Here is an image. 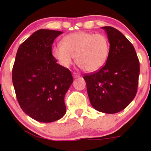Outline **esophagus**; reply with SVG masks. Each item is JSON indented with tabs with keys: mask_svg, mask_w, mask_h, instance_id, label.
Listing matches in <instances>:
<instances>
[{
	"mask_svg": "<svg viewBox=\"0 0 151 151\" xmlns=\"http://www.w3.org/2000/svg\"><path fill=\"white\" fill-rule=\"evenodd\" d=\"M72 76H73V77L74 78V79H75V78H77V77H80V75H79V74L76 73V72H73V73H72Z\"/></svg>",
	"mask_w": 151,
	"mask_h": 151,
	"instance_id": "esophagus-1",
	"label": "esophagus"
}]
</instances>
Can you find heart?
<instances>
[{
  "mask_svg": "<svg viewBox=\"0 0 151 151\" xmlns=\"http://www.w3.org/2000/svg\"><path fill=\"white\" fill-rule=\"evenodd\" d=\"M110 44L103 34L77 32L65 35L62 45L52 47V55L60 65L69 67L76 56V62L86 72L99 70L106 62Z\"/></svg>",
  "mask_w": 151,
  "mask_h": 151,
  "instance_id": "obj_1",
  "label": "heart"
}]
</instances>
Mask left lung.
Wrapping results in <instances>:
<instances>
[{
    "instance_id": "8db88e82",
    "label": "left lung",
    "mask_w": 151,
    "mask_h": 151,
    "mask_svg": "<svg viewBox=\"0 0 151 151\" xmlns=\"http://www.w3.org/2000/svg\"><path fill=\"white\" fill-rule=\"evenodd\" d=\"M110 43L109 57L97 72L84 74L90 103L96 110L115 114L124 110L136 96L139 60L133 45L120 31L102 27Z\"/></svg>"
}]
</instances>
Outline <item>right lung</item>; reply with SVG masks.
Wrapping results in <instances>:
<instances>
[{
	"label": "right lung",
	"mask_w": 151,
	"mask_h": 151,
	"mask_svg": "<svg viewBox=\"0 0 151 151\" xmlns=\"http://www.w3.org/2000/svg\"><path fill=\"white\" fill-rule=\"evenodd\" d=\"M61 31L40 29L24 41L17 52L13 79L22 110L35 120L53 122L65 116V96L73 78L51 53Z\"/></svg>",
	"instance_id": "obj_1"
}]
</instances>
